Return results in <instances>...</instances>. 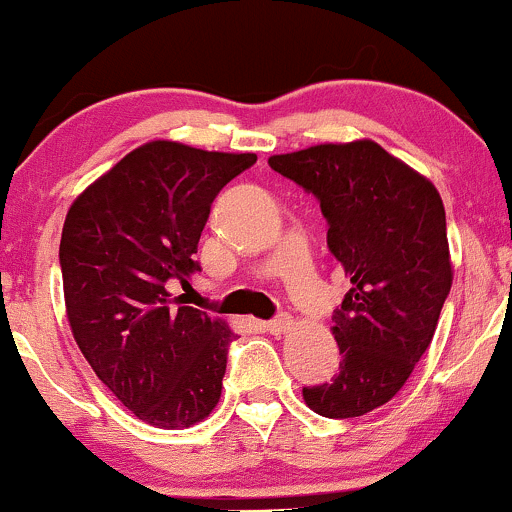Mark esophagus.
Instances as JSON below:
<instances>
[{
	"mask_svg": "<svg viewBox=\"0 0 512 512\" xmlns=\"http://www.w3.org/2000/svg\"><path fill=\"white\" fill-rule=\"evenodd\" d=\"M291 317L286 315V313H281V315H276V317H272V320H267V322H262V327H264V332H269V334H284L286 330H291Z\"/></svg>",
	"mask_w": 512,
	"mask_h": 512,
	"instance_id": "esophagus-1",
	"label": "esophagus"
}]
</instances>
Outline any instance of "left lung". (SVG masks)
<instances>
[{"mask_svg": "<svg viewBox=\"0 0 512 512\" xmlns=\"http://www.w3.org/2000/svg\"><path fill=\"white\" fill-rule=\"evenodd\" d=\"M269 166L320 202L327 245L351 279L332 315L339 373L303 387V399L327 419L363 416L402 390L436 332L452 286L443 199L368 139L272 156Z\"/></svg>", "mask_w": 512, "mask_h": 512, "instance_id": "8db88e82", "label": "left lung"}]
</instances>
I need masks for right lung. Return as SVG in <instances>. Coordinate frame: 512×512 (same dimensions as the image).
Segmentation results:
<instances>
[{"label": "right lung", "instance_id": "1", "mask_svg": "<svg viewBox=\"0 0 512 512\" xmlns=\"http://www.w3.org/2000/svg\"><path fill=\"white\" fill-rule=\"evenodd\" d=\"M255 161L149 142L81 192L64 219L60 267L74 339L146 424L187 428L219 404L236 334L168 289L199 272L211 202Z\"/></svg>", "mask_w": 512, "mask_h": 512}]
</instances>
